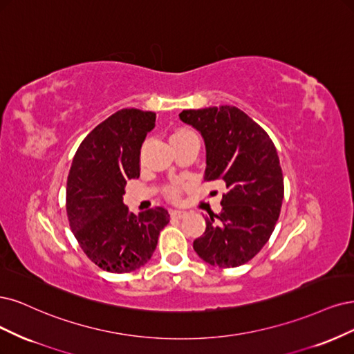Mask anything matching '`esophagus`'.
Instances as JSON below:
<instances>
[{"instance_id":"esophagus-1","label":"esophagus","mask_w":354,"mask_h":354,"mask_svg":"<svg viewBox=\"0 0 354 354\" xmlns=\"http://www.w3.org/2000/svg\"><path fill=\"white\" fill-rule=\"evenodd\" d=\"M187 213L184 212V210H170V216H172V218H175V219H182V218H184V216H185Z\"/></svg>"}]
</instances>
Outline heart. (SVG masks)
<instances>
[{
    "label": "heart",
    "instance_id": "heart-1",
    "mask_svg": "<svg viewBox=\"0 0 354 354\" xmlns=\"http://www.w3.org/2000/svg\"><path fill=\"white\" fill-rule=\"evenodd\" d=\"M188 132H189V131H185V129H178V131H175L172 135H170V138H172V136L185 135V133H188ZM167 194H169V197L176 198V197H178V188H176V187H169V188H167Z\"/></svg>",
    "mask_w": 354,
    "mask_h": 354
}]
</instances>
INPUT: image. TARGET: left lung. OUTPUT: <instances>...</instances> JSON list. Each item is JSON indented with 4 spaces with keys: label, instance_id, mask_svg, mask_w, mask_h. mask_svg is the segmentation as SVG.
Instances as JSON below:
<instances>
[{
    "label": "left lung",
    "instance_id": "left-lung-1",
    "mask_svg": "<svg viewBox=\"0 0 354 354\" xmlns=\"http://www.w3.org/2000/svg\"><path fill=\"white\" fill-rule=\"evenodd\" d=\"M179 119L196 128L206 145V180H223L222 212L206 218L194 241L212 266L236 268L268 243L281 213L283 178L269 135L234 106L184 110Z\"/></svg>",
    "mask_w": 354,
    "mask_h": 354
}]
</instances>
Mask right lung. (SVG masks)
<instances>
[{
    "mask_svg": "<svg viewBox=\"0 0 354 354\" xmlns=\"http://www.w3.org/2000/svg\"><path fill=\"white\" fill-rule=\"evenodd\" d=\"M156 113L122 109L91 131L73 157L66 188L71 230L100 269L128 273L151 259L169 223L163 207L133 214L123 204L124 185L140 176V154Z\"/></svg>",
    "mask_w": 354,
    "mask_h": 354,
    "instance_id": "1",
    "label": "right lung"
}]
</instances>
